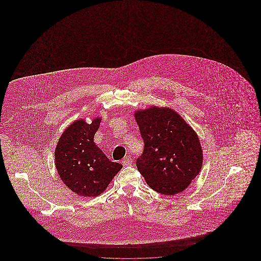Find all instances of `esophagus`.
<instances>
[{"label": "esophagus", "mask_w": 261, "mask_h": 261, "mask_svg": "<svg viewBox=\"0 0 261 261\" xmlns=\"http://www.w3.org/2000/svg\"><path fill=\"white\" fill-rule=\"evenodd\" d=\"M122 163H123L124 165H130V164H132V160H131V158L127 156V158H125L124 160L122 161Z\"/></svg>", "instance_id": "1"}]
</instances>
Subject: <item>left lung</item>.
<instances>
[{
	"label": "left lung",
	"mask_w": 261,
	"mask_h": 261,
	"mask_svg": "<svg viewBox=\"0 0 261 261\" xmlns=\"http://www.w3.org/2000/svg\"><path fill=\"white\" fill-rule=\"evenodd\" d=\"M145 142L137 168L149 188L165 196L185 191L199 175L203 153L197 132L170 108L151 106L134 112Z\"/></svg>",
	"instance_id": "left-lung-1"
}]
</instances>
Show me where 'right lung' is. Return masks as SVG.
Returning <instances> with one entry per match:
<instances>
[{
	"instance_id": "obj_1",
	"label": "right lung",
	"mask_w": 261,
	"mask_h": 261,
	"mask_svg": "<svg viewBox=\"0 0 261 261\" xmlns=\"http://www.w3.org/2000/svg\"><path fill=\"white\" fill-rule=\"evenodd\" d=\"M100 121L99 116L91 123L77 119L62 132L55 149V164L63 184L83 198L102 194L122 168L94 142Z\"/></svg>"
}]
</instances>
